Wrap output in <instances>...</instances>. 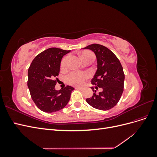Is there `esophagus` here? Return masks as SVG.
<instances>
[{
    "instance_id": "obj_1",
    "label": "esophagus",
    "mask_w": 157,
    "mask_h": 157,
    "mask_svg": "<svg viewBox=\"0 0 157 157\" xmlns=\"http://www.w3.org/2000/svg\"><path fill=\"white\" fill-rule=\"evenodd\" d=\"M75 89H77V90H83V88H82V87H76L75 88Z\"/></svg>"
}]
</instances>
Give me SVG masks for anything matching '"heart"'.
Instances as JSON below:
<instances>
[{
  "mask_svg": "<svg viewBox=\"0 0 157 157\" xmlns=\"http://www.w3.org/2000/svg\"><path fill=\"white\" fill-rule=\"evenodd\" d=\"M92 52L90 51H85L81 54V58L84 61V59L87 58V56L90 55H93ZM66 60L67 58H65L62 59L61 62V67L65 68L66 65ZM89 77V75L84 72H80V71H72L67 76V81L69 84L73 85V86H82L85 82V81Z\"/></svg>",
  "mask_w": 157,
  "mask_h": 157,
  "instance_id": "heart-1",
  "label": "heart"
}]
</instances>
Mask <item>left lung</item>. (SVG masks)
<instances>
[{
	"label": "left lung",
	"mask_w": 157,
	"mask_h": 157,
	"mask_svg": "<svg viewBox=\"0 0 157 157\" xmlns=\"http://www.w3.org/2000/svg\"><path fill=\"white\" fill-rule=\"evenodd\" d=\"M83 49L92 50L96 56L98 69L92 84L96 89L102 88L98 94L93 87L92 97L86 100L90 105L102 111H107L115 107L120 100L124 90V73L119 59L107 47L92 44Z\"/></svg>",
	"instance_id": "left-lung-1"
}]
</instances>
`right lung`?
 Returning <instances> with one entry per match:
<instances>
[{
  "mask_svg": "<svg viewBox=\"0 0 157 157\" xmlns=\"http://www.w3.org/2000/svg\"><path fill=\"white\" fill-rule=\"evenodd\" d=\"M71 50L50 48L38 54L28 69L27 86L33 101L46 113L58 111L68 103L74 88L67 86L56 90L55 85L60 70L61 60Z\"/></svg>",
  "mask_w": 157,
  "mask_h": 157,
  "instance_id": "1",
  "label": "right lung"
}]
</instances>
